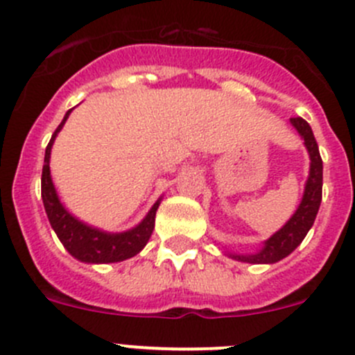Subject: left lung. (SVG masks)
Instances as JSON below:
<instances>
[{
	"label": "left lung",
	"mask_w": 355,
	"mask_h": 355,
	"mask_svg": "<svg viewBox=\"0 0 355 355\" xmlns=\"http://www.w3.org/2000/svg\"><path fill=\"white\" fill-rule=\"evenodd\" d=\"M291 125L298 130L302 139L305 140L309 154H311V175H309L307 185H305L304 199H302L297 213L290 218V222L283 229L277 230L269 241H265V246L258 253H227L234 260L248 261V263H276V261L288 257L304 241V237L307 236L312 223H314L322 199V159L321 154H319L318 142H315L314 133H312L309 123L302 118H291Z\"/></svg>",
	"instance_id": "left-lung-1"
}]
</instances>
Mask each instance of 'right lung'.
<instances>
[{
	"mask_svg": "<svg viewBox=\"0 0 355 355\" xmlns=\"http://www.w3.org/2000/svg\"><path fill=\"white\" fill-rule=\"evenodd\" d=\"M71 111H67V114L64 116L58 128L51 135L46 150H44V164L43 173H41V198H43L48 220H50L55 234L65 246V250L78 260L88 261V263H112V261H121L135 257L146 246L150 234H153L154 218H156V209L159 206V201L150 208V211L147 213L140 225L121 234H107L94 229V227L85 225L83 222L76 220L58 201L50 177V153L55 137L62 130Z\"/></svg>",
	"mask_w": 355,
	"mask_h": 355,
	"instance_id": "add662e5",
	"label": "right lung"
}]
</instances>
